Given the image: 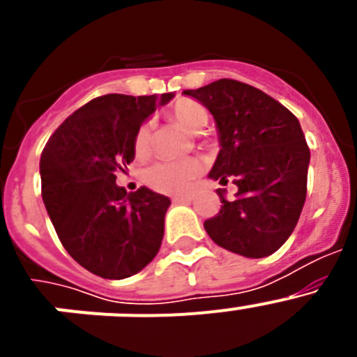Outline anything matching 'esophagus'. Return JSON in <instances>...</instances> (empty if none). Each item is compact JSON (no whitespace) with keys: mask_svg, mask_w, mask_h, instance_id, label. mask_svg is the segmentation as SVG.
<instances>
[{"mask_svg":"<svg viewBox=\"0 0 357 357\" xmlns=\"http://www.w3.org/2000/svg\"><path fill=\"white\" fill-rule=\"evenodd\" d=\"M191 200H193L191 195H178V197H173V202H175V204H188V202Z\"/></svg>","mask_w":357,"mask_h":357,"instance_id":"obj_1","label":"esophagus"}]
</instances>
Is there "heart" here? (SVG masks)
<instances>
[{"label": "heart", "instance_id": "obj_1", "mask_svg": "<svg viewBox=\"0 0 357 357\" xmlns=\"http://www.w3.org/2000/svg\"><path fill=\"white\" fill-rule=\"evenodd\" d=\"M172 118L178 123V127L184 128L189 134H197L207 125V110L197 102L181 100L172 107ZM150 143V128L144 125L135 135V151L143 155ZM202 166L195 159L181 160H159L146 169V182L160 193L178 195L185 193L197 176L200 175Z\"/></svg>", "mask_w": 357, "mask_h": 357}]
</instances>
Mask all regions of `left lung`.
Here are the masks:
<instances>
[{"label":"left lung","mask_w":357,"mask_h":357,"mask_svg":"<svg viewBox=\"0 0 357 357\" xmlns=\"http://www.w3.org/2000/svg\"><path fill=\"white\" fill-rule=\"evenodd\" d=\"M213 114L220 151L209 178L238 185L232 202L216 189L222 209L204 229L216 245L259 259L291 236L307 191L309 153L295 116L263 91L222 78L184 91Z\"/></svg>","instance_id":"8db88e82"}]
</instances>
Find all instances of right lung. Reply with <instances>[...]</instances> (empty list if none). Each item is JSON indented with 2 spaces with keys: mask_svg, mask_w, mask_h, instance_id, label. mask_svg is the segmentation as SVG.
Masks as SVG:
<instances>
[{
  "mask_svg": "<svg viewBox=\"0 0 357 357\" xmlns=\"http://www.w3.org/2000/svg\"><path fill=\"white\" fill-rule=\"evenodd\" d=\"M173 96L94 98L44 146V206L68 254L94 275L127 279L159 252L172 202L148 188L127 195L116 184V169L134 160L137 130Z\"/></svg>",
  "mask_w": 357,
  "mask_h": 357,
  "instance_id": "1",
  "label": "right lung"
}]
</instances>
